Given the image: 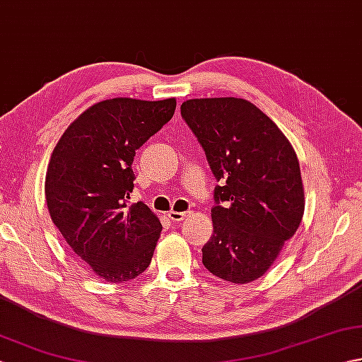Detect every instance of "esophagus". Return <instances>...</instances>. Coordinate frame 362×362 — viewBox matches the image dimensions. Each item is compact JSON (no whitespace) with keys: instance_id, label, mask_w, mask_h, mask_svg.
Instances as JSON below:
<instances>
[{"instance_id":"34e87169","label":"esophagus","mask_w":362,"mask_h":362,"mask_svg":"<svg viewBox=\"0 0 362 362\" xmlns=\"http://www.w3.org/2000/svg\"><path fill=\"white\" fill-rule=\"evenodd\" d=\"M188 216H189L188 211H169L168 213V218L174 222H180L183 219H187Z\"/></svg>"}]
</instances>
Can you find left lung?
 Wrapping results in <instances>:
<instances>
[{"mask_svg": "<svg viewBox=\"0 0 362 362\" xmlns=\"http://www.w3.org/2000/svg\"><path fill=\"white\" fill-rule=\"evenodd\" d=\"M180 113L221 182L202 263L222 280L250 283L266 274L302 222L296 151L267 115L241 98L188 99Z\"/></svg>", "mask_w": 362, "mask_h": 362, "instance_id": "left-lung-1", "label": "left lung"}]
</instances>
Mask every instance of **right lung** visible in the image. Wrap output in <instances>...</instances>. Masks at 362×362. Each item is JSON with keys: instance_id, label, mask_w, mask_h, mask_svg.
Segmentation results:
<instances>
[{"instance_id": "right-lung-1", "label": "right lung", "mask_w": 362, "mask_h": 362, "mask_svg": "<svg viewBox=\"0 0 362 362\" xmlns=\"http://www.w3.org/2000/svg\"><path fill=\"white\" fill-rule=\"evenodd\" d=\"M175 99L113 98L74 119L52 151L45 196L76 259L105 281L143 274L161 232L144 202L129 205L135 151L173 118Z\"/></svg>"}]
</instances>
